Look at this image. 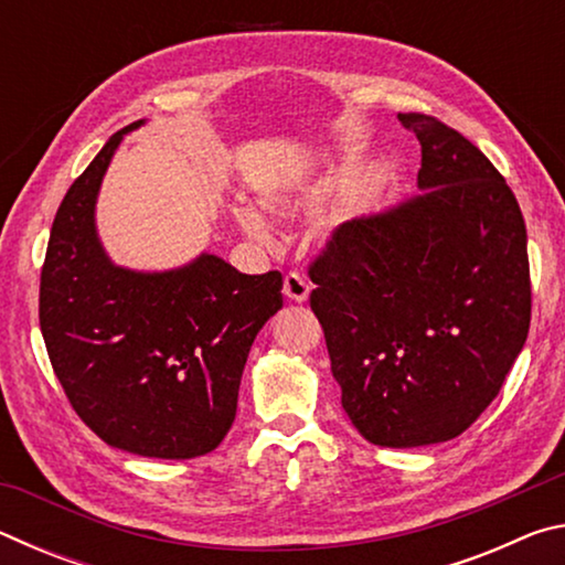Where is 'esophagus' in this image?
I'll list each match as a JSON object with an SVG mask.
<instances>
[{"label": "esophagus", "mask_w": 565, "mask_h": 565, "mask_svg": "<svg viewBox=\"0 0 565 565\" xmlns=\"http://www.w3.org/2000/svg\"><path fill=\"white\" fill-rule=\"evenodd\" d=\"M309 294H311V286L301 274H286L284 276V296H286V299H291L296 303H303L306 299H309Z\"/></svg>", "instance_id": "34e87169"}]
</instances>
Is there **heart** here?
<instances>
[{"label":"heart","mask_w":565,"mask_h":565,"mask_svg":"<svg viewBox=\"0 0 565 565\" xmlns=\"http://www.w3.org/2000/svg\"><path fill=\"white\" fill-rule=\"evenodd\" d=\"M339 181L337 179H321L313 181L311 186H306L301 191H291V194H274L266 199V209L269 214L276 218H299V216H309L313 212L329 202V199L337 194ZM238 224H242L244 232L248 236L259 238V242H271L274 238V228L266 218L254 212V209H242L238 212Z\"/></svg>","instance_id":"b5f03b06"}]
</instances>
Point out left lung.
Wrapping results in <instances>:
<instances>
[{
  "label": "left lung",
  "mask_w": 565,
  "mask_h": 565,
  "mask_svg": "<svg viewBox=\"0 0 565 565\" xmlns=\"http://www.w3.org/2000/svg\"><path fill=\"white\" fill-rule=\"evenodd\" d=\"M418 194L343 224L309 276L341 406L369 444L461 436L499 396L531 323L525 224L483 151L426 114Z\"/></svg>",
  "instance_id": "8db88e82"
}]
</instances>
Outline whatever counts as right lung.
<instances>
[{
    "label": "right lung",
    "mask_w": 565,
    "mask_h": 565,
    "mask_svg": "<svg viewBox=\"0 0 565 565\" xmlns=\"http://www.w3.org/2000/svg\"><path fill=\"white\" fill-rule=\"evenodd\" d=\"M139 119L111 134L54 216L40 327L79 418L121 451L184 461L224 441L256 333L284 306L279 271L202 252L174 269L119 266L97 228L102 181Z\"/></svg>",
    "instance_id": "add662e5"
}]
</instances>
